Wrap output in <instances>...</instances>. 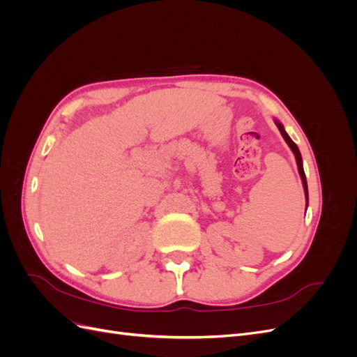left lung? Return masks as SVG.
<instances>
[{
    "label": "left lung",
    "mask_w": 357,
    "mask_h": 357,
    "mask_svg": "<svg viewBox=\"0 0 357 357\" xmlns=\"http://www.w3.org/2000/svg\"><path fill=\"white\" fill-rule=\"evenodd\" d=\"M277 123V128L280 129V134L283 135V138L286 139V143L289 144V147L291 149V152L295 153V158H296V164H298V169H299V174H301V178H302V183H304V189H305V195H307V198H308V188H307V180H305V172H304V167H302V158H301V153H299V149H298V146L291 142L290 139V137L286 134V131H284V128H283V125L282 123H278V122H275Z\"/></svg>",
    "instance_id": "left-lung-1"
}]
</instances>
